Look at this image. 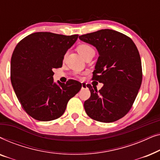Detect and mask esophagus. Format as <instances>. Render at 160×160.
Segmentation results:
<instances>
[{"instance_id": "34e87169", "label": "esophagus", "mask_w": 160, "mask_h": 160, "mask_svg": "<svg viewBox=\"0 0 160 160\" xmlns=\"http://www.w3.org/2000/svg\"><path fill=\"white\" fill-rule=\"evenodd\" d=\"M87 86L86 83L82 82V89H87Z\"/></svg>"}]
</instances>
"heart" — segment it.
<instances>
[{"instance_id":"obj_1","label":"heart","mask_w":160,"mask_h":160,"mask_svg":"<svg viewBox=\"0 0 160 160\" xmlns=\"http://www.w3.org/2000/svg\"><path fill=\"white\" fill-rule=\"evenodd\" d=\"M77 49L78 52H79V54L84 59L86 58L87 56L90 55L92 54H95V49H93V47L89 44H87V43L80 44L78 47Z\"/></svg>"}]
</instances>
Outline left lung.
Returning <instances> with one entry per match:
<instances>
[{
	"label": "left lung",
	"instance_id": "1",
	"mask_svg": "<svg viewBox=\"0 0 160 160\" xmlns=\"http://www.w3.org/2000/svg\"><path fill=\"white\" fill-rule=\"evenodd\" d=\"M96 47L99 57L92 80L102 83L99 91L90 84L84 102L87 114L96 121H117L129 112L142 82L141 60L132 39L116 30L104 29L79 36Z\"/></svg>",
	"mask_w": 160,
	"mask_h": 160
}]
</instances>
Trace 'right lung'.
<instances>
[{
	"instance_id": "obj_1",
	"label": "right lung",
	"mask_w": 160,
	"mask_h": 160,
	"mask_svg": "<svg viewBox=\"0 0 160 160\" xmlns=\"http://www.w3.org/2000/svg\"><path fill=\"white\" fill-rule=\"evenodd\" d=\"M78 35L34 32L17 43L11 60V82L25 112L38 121L60 117L68 102L82 88L70 79L54 82V68H61L64 55Z\"/></svg>"
}]
</instances>
